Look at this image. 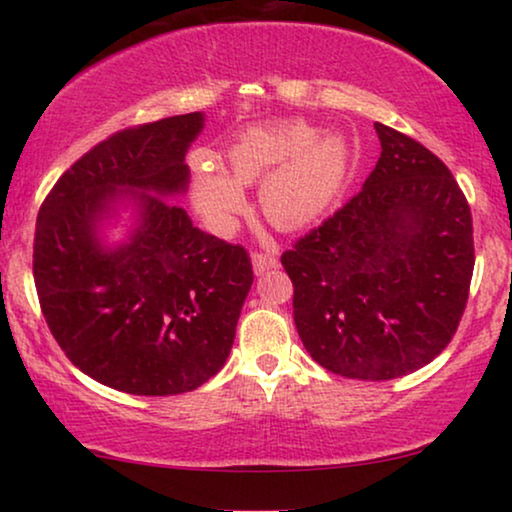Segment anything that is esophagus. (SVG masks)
<instances>
[{
	"label": "esophagus",
	"mask_w": 512,
	"mask_h": 512,
	"mask_svg": "<svg viewBox=\"0 0 512 512\" xmlns=\"http://www.w3.org/2000/svg\"><path fill=\"white\" fill-rule=\"evenodd\" d=\"M251 265H254V272L256 275H263V272H268L272 268H277V254L272 251V254H256L251 256Z\"/></svg>",
	"instance_id": "esophagus-1"
}]
</instances>
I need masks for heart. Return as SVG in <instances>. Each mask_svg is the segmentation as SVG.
<instances>
[{"label":"heart","instance_id":"1","mask_svg":"<svg viewBox=\"0 0 512 512\" xmlns=\"http://www.w3.org/2000/svg\"><path fill=\"white\" fill-rule=\"evenodd\" d=\"M230 174L207 156L193 163V207L209 228L228 230L247 207L244 186L282 230L310 226L340 198L352 170V146L338 130L319 132L303 121H268L242 130L228 146Z\"/></svg>","mask_w":512,"mask_h":512}]
</instances>
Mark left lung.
Wrapping results in <instances>:
<instances>
[{
	"mask_svg": "<svg viewBox=\"0 0 512 512\" xmlns=\"http://www.w3.org/2000/svg\"><path fill=\"white\" fill-rule=\"evenodd\" d=\"M375 132L382 153L361 193L282 256L307 352L370 382L443 352L475 265L471 207L443 160L387 125Z\"/></svg>",
	"mask_w": 512,
	"mask_h": 512,
	"instance_id": "8db88e82",
	"label": "left lung"
}]
</instances>
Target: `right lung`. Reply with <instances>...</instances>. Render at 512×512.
<instances>
[{
    "mask_svg": "<svg viewBox=\"0 0 512 512\" xmlns=\"http://www.w3.org/2000/svg\"><path fill=\"white\" fill-rule=\"evenodd\" d=\"M205 114L116 132L48 193L34 233V284L62 352L135 396L198 389L226 363L254 284L247 251L202 233L177 200ZM129 212L121 241L108 230Z\"/></svg>",
    "mask_w": 512,
    "mask_h": 512,
    "instance_id": "right-lung-1",
    "label": "right lung"
}]
</instances>
